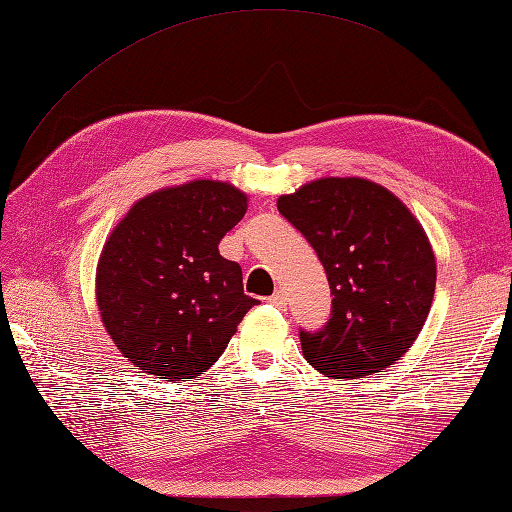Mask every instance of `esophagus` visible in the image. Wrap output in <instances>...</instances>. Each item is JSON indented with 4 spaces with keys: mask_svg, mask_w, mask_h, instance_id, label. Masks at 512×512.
<instances>
[{
    "mask_svg": "<svg viewBox=\"0 0 512 512\" xmlns=\"http://www.w3.org/2000/svg\"><path fill=\"white\" fill-rule=\"evenodd\" d=\"M267 302L271 304V306H276V308H286V295L282 293V291H276L273 293Z\"/></svg>",
    "mask_w": 512,
    "mask_h": 512,
    "instance_id": "1",
    "label": "esophagus"
}]
</instances>
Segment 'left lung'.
Segmentation results:
<instances>
[{"instance_id":"8db88e82","label":"left lung","mask_w":512,"mask_h":512,"mask_svg":"<svg viewBox=\"0 0 512 512\" xmlns=\"http://www.w3.org/2000/svg\"><path fill=\"white\" fill-rule=\"evenodd\" d=\"M280 215L326 269V326L299 330L304 358L328 378L356 380L393 365L428 319L436 263L428 236L384 186L321 178L278 199Z\"/></svg>"}]
</instances>
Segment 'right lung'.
<instances>
[{
    "mask_svg": "<svg viewBox=\"0 0 512 512\" xmlns=\"http://www.w3.org/2000/svg\"><path fill=\"white\" fill-rule=\"evenodd\" d=\"M247 210L232 184L195 180L136 202L112 230L97 265V306L134 367L191 380L217 363L258 299L219 254Z\"/></svg>",
    "mask_w": 512,
    "mask_h": 512,
    "instance_id": "obj_1",
    "label": "right lung"
}]
</instances>
